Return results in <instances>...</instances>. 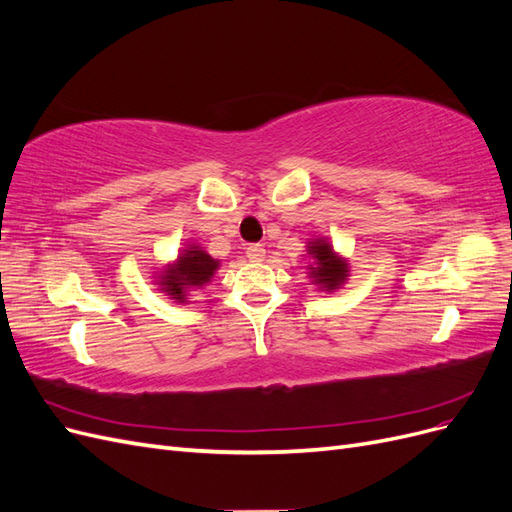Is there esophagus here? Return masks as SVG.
<instances>
[{"mask_svg": "<svg viewBox=\"0 0 512 512\" xmlns=\"http://www.w3.org/2000/svg\"><path fill=\"white\" fill-rule=\"evenodd\" d=\"M247 258H250L252 262H260L262 258H265V247H262V245H258V243H254V245H247Z\"/></svg>", "mask_w": 512, "mask_h": 512, "instance_id": "1", "label": "esophagus"}]
</instances>
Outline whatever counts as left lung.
<instances>
[{
    "label": "left lung",
    "instance_id": "obj_1",
    "mask_svg": "<svg viewBox=\"0 0 512 512\" xmlns=\"http://www.w3.org/2000/svg\"><path fill=\"white\" fill-rule=\"evenodd\" d=\"M305 258L307 262V277L314 286L320 290H327L329 294L337 288H342L350 277V262L339 256L327 237H314L305 245Z\"/></svg>",
    "mask_w": 512,
    "mask_h": 512
}]
</instances>
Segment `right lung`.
Here are the masks:
<instances>
[{
	"instance_id": "right-lung-1",
	"label": "right lung",
	"mask_w": 512,
	"mask_h": 512,
	"mask_svg": "<svg viewBox=\"0 0 512 512\" xmlns=\"http://www.w3.org/2000/svg\"><path fill=\"white\" fill-rule=\"evenodd\" d=\"M185 247L179 250V256L168 262V265L158 273L156 284L160 286L168 299L175 303H190L192 292L207 286L215 271L220 269V260L211 258L198 243H183Z\"/></svg>"
}]
</instances>
